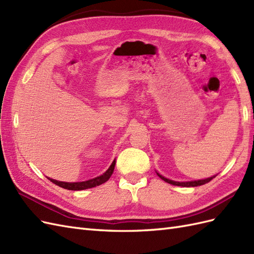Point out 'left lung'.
Listing matches in <instances>:
<instances>
[{
  "mask_svg": "<svg viewBox=\"0 0 254 254\" xmlns=\"http://www.w3.org/2000/svg\"><path fill=\"white\" fill-rule=\"evenodd\" d=\"M157 174H158V176L162 180L165 181V183L171 184L173 186H180V187H197V186H201V185H205L207 183H209L211 179H213L214 177H216V176H212V177L206 178V179H201V180H194V181H186V183H179V181H174V180H171V179H167V178L162 176V175H160L159 173H157Z\"/></svg>",
  "mask_w": 254,
  "mask_h": 254,
  "instance_id": "obj_1",
  "label": "left lung"
}]
</instances>
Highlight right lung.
Returning a JSON list of instances; mask_svg holds the SVG:
<instances>
[{"mask_svg": "<svg viewBox=\"0 0 254 254\" xmlns=\"http://www.w3.org/2000/svg\"><path fill=\"white\" fill-rule=\"evenodd\" d=\"M115 165H116V160H114V162L112 163V165L109 166L108 170L103 175H101V176L87 180V181H81V183H63V181H58V180L51 179V178H48V179L51 181V183H54L55 185L63 188V189L71 190V191L86 190V189H90V188H94L96 186H100L104 183H106V181L110 178V176H112L114 173Z\"/></svg>", "mask_w": 254, "mask_h": 254, "instance_id": "add662e5", "label": "right lung"}]
</instances>
